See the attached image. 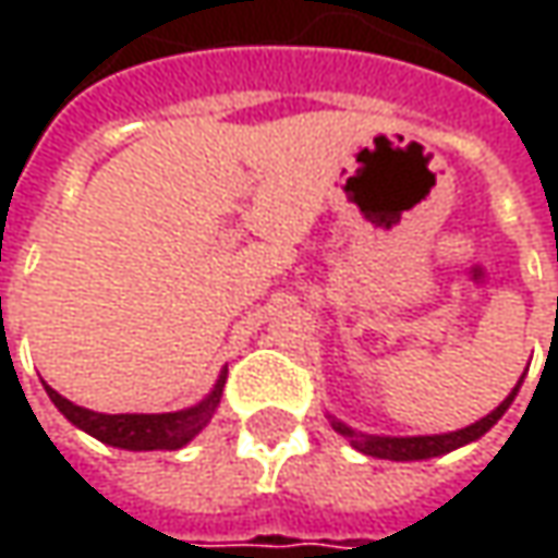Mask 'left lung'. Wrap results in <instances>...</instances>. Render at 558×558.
<instances>
[{"label":"left lung","mask_w":558,"mask_h":558,"mask_svg":"<svg viewBox=\"0 0 558 558\" xmlns=\"http://www.w3.org/2000/svg\"><path fill=\"white\" fill-rule=\"evenodd\" d=\"M558 304V301H556ZM519 391V388H515ZM515 391L506 397L504 403L490 413V416H484L482 422H475V425H469V428H462V432H450V435H432V438H363V435H356L351 432L348 425H341V422H332L335 432H341L344 438H351L356 450H363L366 457H378V460H432V457H440V453H450V450H457L462 444H469V440H478L497 422V418L504 416L506 407L512 403V397Z\"/></svg>","instance_id":"obj_1"}]
</instances>
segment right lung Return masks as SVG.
Wrapping results in <instances>:
<instances>
[{
  "label": "right lung",
  "instance_id": "add662e5",
  "mask_svg": "<svg viewBox=\"0 0 558 558\" xmlns=\"http://www.w3.org/2000/svg\"><path fill=\"white\" fill-rule=\"evenodd\" d=\"M0 316H2V298H0ZM226 378L217 381L214 395L207 397L204 403L183 410V413H120V416H105V413H93L71 403L68 397H61L46 385V391L52 397V403L74 422L76 428L89 432L93 438L111 447H123V450H180L183 444L195 438L204 428V422L210 418L217 400L223 395Z\"/></svg>",
  "mask_w": 558,
  "mask_h": 558
}]
</instances>
